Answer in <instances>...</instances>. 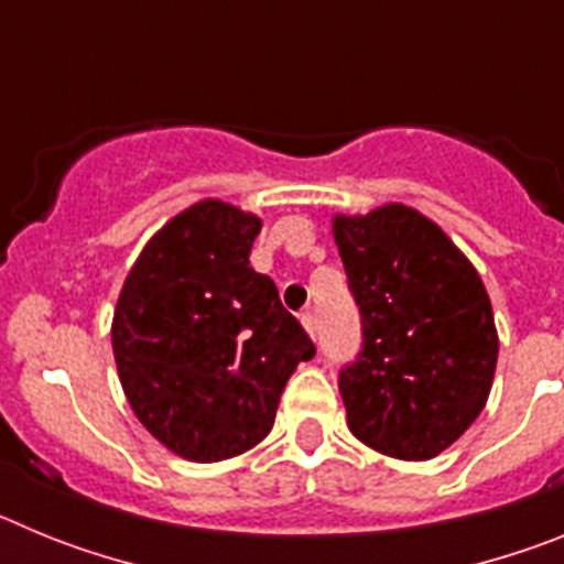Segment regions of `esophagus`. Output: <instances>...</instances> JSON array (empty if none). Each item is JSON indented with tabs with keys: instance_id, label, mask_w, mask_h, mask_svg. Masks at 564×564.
Returning <instances> with one entry per match:
<instances>
[{
	"instance_id": "obj_1",
	"label": "esophagus",
	"mask_w": 564,
	"mask_h": 564,
	"mask_svg": "<svg viewBox=\"0 0 564 564\" xmlns=\"http://www.w3.org/2000/svg\"><path fill=\"white\" fill-rule=\"evenodd\" d=\"M302 327H305L311 336H316V313H313V311L302 313Z\"/></svg>"
}]
</instances>
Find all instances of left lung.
I'll list each match as a JSON object with an SVG mask.
<instances>
[{"label": "left lung", "mask_w": 564, "mask_h": 564, "mask_svg": "<svg viewBox=\"0 0 564 564\" xmlns=\"http://www.w3.org/2000/svg\"><path fill=\"white\" fill-rule=\"evenodd\" d=\"M333 237L364 344L338 376L347 426L398 460H430L491 392L497 327L480 273L437 223L403 203L336 214Z\"/></svg>", "instance_id": "1"}]
</instances>
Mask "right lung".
<instances>
[{
  "mask_svg": "<svg viewBox=\"0 0 564 564\" xmlns=\"http://www.w3.org/2000/svg\"><path fill=\"white\" fill-rule=\"evenodd\" d=\"M262 220L200 200L134 259L112 316V352L138 421L174 455L214 463L271 432L311 336L248 262Z\"/></svg>",
  "mask_w": 564,
  "mask_h": 564,
  "instance_id": "1",
  "label": "right lung"
}]
</instances>
